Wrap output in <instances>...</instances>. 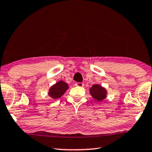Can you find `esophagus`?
<instances>
[{
    "label": "esophagus",
    "instance_id": "obj_1",
    "mask_svg": "<svg viewBox=\"0 0 152 152\" xmlns=\"http://www.w3.org/2000/svg\"><path fill=\"white\" fill-rule=\"evenodd\" d=\"M76 86H79V87H82V86H84V84L82 83V82H76Z\"/></svg>",
    "mask_w": 152,
    "mask_h": 152
}]
</instances>
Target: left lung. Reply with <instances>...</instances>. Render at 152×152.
Listing matches in <instances>:
<instances>
[{
  "label": "left lung",
  "instance_id": "obj_1",
  "mask_svg": "<svg viewBox=\"0 0 152 152\" xmlns=\"http://www.w3.org/2000/svg\"><path fill=\"white\" fill-rule=\"evenodd\" d=\"M90 90V93L94 99L96 100L98 102L102 101L106 99L107 91L106 88L101 86L99 84H94Z\"/></svg>",
  "mask_w": 152,
  "mask_h": 152
}]
</instances>
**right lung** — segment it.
Segmentation results:
<instances>
[{
	"instance_id": "1",
	"label": "right lung",
	"mask_w": 152,
	"mask_h": 152,
	"mask_svg": "<svg viewBox=\"0 0 152 152\" xmlns=\"http://www.w3.org/2000/svg\"><path fill=\"white\" fill-rule=\"evenodd\" d=\"M68 88V84L63 80H60L50 87L48 95L51 99H58L64 95Z\"/></svg>"
}]
</instances>
